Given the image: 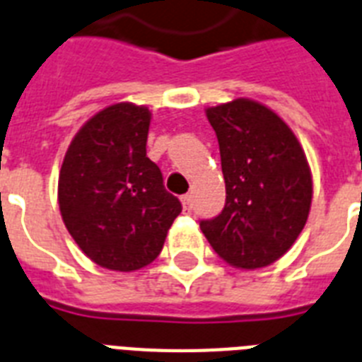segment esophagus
<instances>
[{
    "label": "esophagus",
    "instance_id": "34e87169",
    "mask_svg": "<svg viewBox=\"0 0 362 362\" xmlns=\"http://www.w3.org/2000/svg\"><path fill=\"white\" fill-rule=\"evenodd\" d=\"M182 204H184V209H186V211H189V209H191V195L182 197Z\"/></svg>",
    "mask_w": 362,
    "mask_h": 362
}]
</instances>
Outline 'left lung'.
Returning a JSON list of instances; mask_svg holds the SVG:
<instances>
[{"label": "left lung", "instance_id": "1", "mask_svg": "<svg viewBox=\"0 0 362 362\" xmlns=\"http://www.w3.org/2000/svg\"><path fill=\"white\" fill-rule=\"evenodd\" d=\"M217 134L226 204L200 221L218 257L235 269L274 263L305 226L313 199L311 171L293 130L250 99L206 110Z\"/></svg>", "mask_w": 362, "mask_h": 362}]
</instances>
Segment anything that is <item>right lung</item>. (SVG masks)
<instances>
[{
	"mask_svg": "<svg viewBox=\"0 0 362 362\" xmlns=\"http://www.w3.org/2000/svg\"><path fill=\"white\" fill-rule=\"evenodd\" d=\"M151 112L117 103L83 124L59 175L62 221L97 265L132 272L153 263L182 211L147 158Z\"/></svg>",
	"mask_w": 362,
	"mask_h": 362,
	"instance_id": "obj_1",
	"label": "right lung"
}]
</instances>
